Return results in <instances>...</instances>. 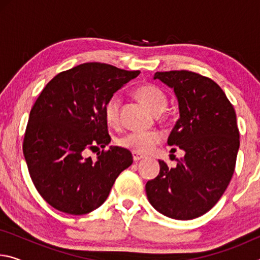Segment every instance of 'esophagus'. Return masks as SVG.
I'll use <instances>...</instances> for the list:
<instances>
[{
	"instance_id": "1",
	"label": "esophagus",
	"mask_w": 260,
	"mask_h": 260,
	"mask_svg": "<svg viewBox=\"0 0 260 260\" xmlns=\"http://www.w3.org/2000/svg\"><path fill=\"white\" fill-rule=\"evenodd\" d=\"M142 158H144L143 155H141V153H138V152H133V159L134 161H139L142 159Z\"/></svg>"
}]
</instances>
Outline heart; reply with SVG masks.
<instances>
[{
    "instance_id": "b5f03b06",
    "label": "heart",
    "mask_w": 260,
    "mask_h": 260,
    "mask_svg": "<svg viewBox=\"0 0 260 260\" xmlns=\"http://www.w3.org/2000/svg\"><path fill=\"white\" fill-rule=\"evenodd\" d=\"M138 99L153 113H161L167 107L165 94L155 85H142L135 91ZM104 117L109 125L116 126L120 119V98L112 95L105 102ZM161 140V134L156 131H131L118 139L120 147L133 152L147 153L152 150Z\"/></svg>"
}]
</instances>
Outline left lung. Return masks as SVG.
I'll list each match as a JSON object with an SVG mask.
<instances>
[{
    "instance_id": "obj_1",
    "label": "left lung",
    "mask_w": 260,
    "mask_h": 260,
    "mask_svg": "<svg viewBox=\"0 0 260 260\" xmlns=\"http://www.w3.org/2000/svg\"><path fill=\"white\" fill-rule=\"evenodd\" d=\"M153 79L177 96L180 118L167 144L184 156L173 169L159 160V174L146 184L147 197L166 217L195 219L217 204L234 173L240 148L235 110L221 88L199 73L156 72Z\"/></svg>"
}]
</instances>
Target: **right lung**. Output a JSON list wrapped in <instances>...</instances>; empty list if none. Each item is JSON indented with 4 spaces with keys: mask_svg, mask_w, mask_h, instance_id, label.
<instances>
[{
    "mask_svg": "<svg viewBox=\"0 0 260 260\" xmlns=\"http://www.w3.org/2000/svg\"><path fill=\"white\" fill-rule=\"evenodd\" d=\"M140 71L85 63L47 83L29 112L23 152L30 179L48 204L64 213H89L108 199L114 181L132 165L131 151L111 146L85 158L87 149L111 141L104 105Z\"/></svg>",
    "mask_w": 260,
    "mask_h": 260,
    "instance_id": "right-lung-1",
    "label": "right lung"
}]
</instances>
